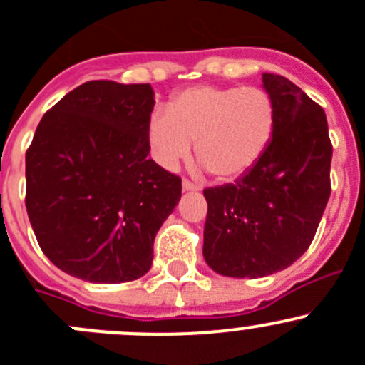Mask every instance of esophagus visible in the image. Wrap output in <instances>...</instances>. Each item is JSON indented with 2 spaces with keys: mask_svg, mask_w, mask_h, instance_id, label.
<instances>
[{
  "mask_svg": "<svg viewBox=\"0 0 365 365\" xmlns=\"http://www.w3.org/2000/svg\"><path fill=\"white\" fill-rule=\"evenodd\" d=\"M198 186L197 184H193L191 181H187V179H184L182 181V191H197Z\"/></svg>",
  "mask_w": 365,
  "mask_h": 365,
  "instance_id": "obj_1",
  "label": "esophagus"
}]
</instances>
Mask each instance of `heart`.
Instances as JSON below:
<instances>
[{
	"instance_id": "b5f03b06",
	"label": "heart",
	"mask_w": 365,
	"mask_h": 365,
	"mask_svg": "<svg viewBox=\"0 0 365 365\" xmlns=\"http://www.w3.org/2000/svg\"><path fill=\"white\" fill-rule=\"evenodd\" d=\"M277 125L275 101L259 86H193L160 108L147 125L150 153L178 167L193 149L211 178L229 181L250 170L268 149Z\"/></svg>"
}]
</instances>
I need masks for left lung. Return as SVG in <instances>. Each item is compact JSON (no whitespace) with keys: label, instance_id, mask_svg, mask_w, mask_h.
Returning a JSON list of instances; mask_svg holds the SVG:
<instances>
[{"label":"left lung","instance_id":"1","mask_svg":"<svg viewBox=\"0 0 365 365\" xmlns=\"http://www.w3.org/2000/svg\"><path fill=\"white\" fill-rule=\"evenodd\" d=\"M277 125L268 149L241 178L207 187L205 262L232 279L286 269L312 243L330 197L331 143L327 115L302 88L262 74Z\"/></svg>","mask_w":365,"mask_h":365}]
</instances>
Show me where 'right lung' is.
I'll return each instance as SVG.
<instances>
[{
  "instance_id": "add662e5",
  "label": "right lung",
  "mask_w": 365,
  "mask_h": 365,
  "mask_svg": "<svg viewBox=\"0 0 365 365\" xmlns=\"http://www.w3.org/2000/svg\"><path fill=\"white\" fill-rule=\"evenodd\" d=\"M150 85L86 81L42 117L26 153V211L46 257L92 284L145 275L181 179L149 160Z\"/></svg>"
}]
</instances>
